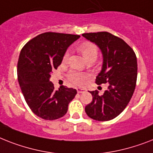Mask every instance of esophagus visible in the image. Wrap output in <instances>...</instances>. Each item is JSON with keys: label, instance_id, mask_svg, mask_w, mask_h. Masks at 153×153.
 Segmentation results:
<instances>
[{"label": "esophagus", "instance_id": "obj_1", "mask_svg": "<svg viewBox=\"0 0 153 153\" xmlns=\"http://www.w3.org/2000/svg\"><path fill=\"white\" fill-rule=\"evenodd\" d=\"M85 89H82V88H77V92H78V94H83V93H85Z\"/></svg>", "mask_w": 153, "mask_h": 153}]
</instances>
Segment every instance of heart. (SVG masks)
<instances>
[{"mask_svg":"<svg viewBox=\"0 0 153 153\" xmlns=\"http://www.w3.org/2000/svg\"><path fill=\"white\" fill-rule=\"evenodd\" d=\"M78 50L87 61L89 59H96L98 55V48L96 45L90 42H84L78 46ZM68 58V53L66 52L63 56V61L65 62ZM89 78V74H82L77 71H71L68 74V79L75 85H82Z\"/></svg>","mask_w":153,"mask_h":153,"instance_id":"obj_1","label":"heart"}]
</instances>
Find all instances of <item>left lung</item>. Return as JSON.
Returning a JSON list of instances; mask_svg holds the SVG:
<instances>
[{
	"mask_svg": "<svg viewBox=\"0 0 153 153\" xmlns=\"http://www.w3.org/2000/svg\"><path fill=\"white\" fill-rule=\"evenodd\" d=\"M101 50L103 65L96 78L97 85L108 83L103 95L91 91L93 100L85 108L89 117L108 121L126 108L134 92L137 76V57L132 48L123 39L108 32L82 33Z\"/></svg>",
	"mask_w": 153,
	"mask_h": 153,
	"instance_id": "left-lung-1",
	"label": "left lung"
}]
</instances>
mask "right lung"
<instances>
[{
	"label": "right lung",
	"instance_id": "add662e5",
	"mask_svg": "<svg viewBox=\"0 0 153 153\" xmlns=\"http://www.w3.org/2000/svg\"><path fill=\"white\" fill-rule=\"evenodd\" d=\"M80 38L69 33L46 32L25 45L17 64L19 84L26 102L43 120L63 117L77 90L62 85L54 89L49 81L51 72L60 65L67 48Z\"/></svg>",
	"mask_w": 153,
	"mask_h": 153
}]
</instances>
